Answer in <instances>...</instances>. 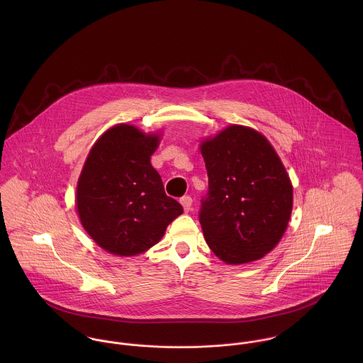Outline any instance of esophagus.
<instances>
[{
  "label": "esophagus",
  "instance_id": "34e87169",
  "mask_svg": "<svg viewBox=\"0 0 363 363\" xmlns=\"http://www.w3.org/2000/svg\"><path fill=\"white\" fill-rule=\"evenodd\" d=\"M180 204L183 206L186 212H189L191 209V206H193V199L190 196H184V197L180 199Z\"/></svg>",
  "mask_w": 363,
  "mask_h": 363
}]
</instances>
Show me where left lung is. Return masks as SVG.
Segmentation results:
<instances>
[{"label":"left lung","instance_id":"left-lung-1","mask_svg":"<svg viewBox=\"0 0 363 363\" xmlns=\"http://www.w3.org/2000/svg\"><path fill=\"white\" fill-rule=\"evenodd\" d=\"M208 174L200 223L209 249L226 264L264 257L281 240L292 212L289 176L256 130L230 125L201 144Z\"/></svg>","mask_w":363,"mask_h":363}]
</instances>
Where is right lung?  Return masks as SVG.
Returning <instances> with one entry per match:
<instances>
[{
  "label": "right lung",
  "instance_id": "add662e5",
  "mask_svg": "<svg viewBox=\"0 0 363 363\" xmlns=\"http://www.w3.org/2000/svg\"><path fill=\"white\" fill-rule=\"evenodd\" d=\"M157 135L128 124L95 143L77 187V209L88 235L108 253L135 256L156 245L183 207L167 197L151 155Z\"/></svg>",
  "mask_w": 363,
  "mask_h": 363
}]
</instances>
